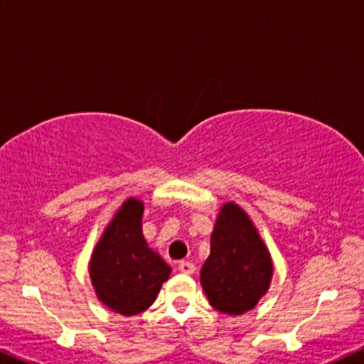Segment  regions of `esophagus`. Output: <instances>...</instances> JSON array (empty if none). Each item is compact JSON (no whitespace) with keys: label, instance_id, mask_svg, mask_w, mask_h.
<instances>
[{"label":"esophagus","instance_id":"34e87169","mask_svg":"<svg viewBox=\"0 0 364 364\" xmlns=\"http://www.w3.org/2000/svg\"><path fill=\"white\" fill-rule=\"evenodd\" d=\"M178 270L181 274H186V275H191L193 272H195V265L191 264V262H186V260H181L178 264Z\"/></svg>","mask_w":364,"mask_h":364}]
</instances>
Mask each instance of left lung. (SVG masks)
Returning <instances> with one entry per match:
<instances>
[{
    "label": "left lung",
    "instance_id": "8db88e82",
    "mask_svg": "<svg viewBox=\"0 0 364 364\" xmlns=\"http://www.w3.org/2000/svg\"><path fill=\"white\" fill-rule=\"evenodd\" d=\"M272 269L269 252L245 211L235 203L223 205L200 275L210 304L230 316L250 311L269 289Z\"/></svg>",
    "mask_w": 364,
    "mask_h": 364
}]
</instances>
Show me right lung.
<instances>
[{"label":"right lung","mask_w":364,"mask_h":364,"mask_svg":"<svg viewBox=\"0 0 364 364\" xmlns=\"http://www.w3.org/2000/svg\"><path fill=\"white\" fill-rule=\"evenodd\" d=\"M142 203L129 198L105 228L90 259V279L100 301L122 316L146 311L171 269L142 235Z\"/></svg>","instance_id":"right-lung-1"}]
</instances>
